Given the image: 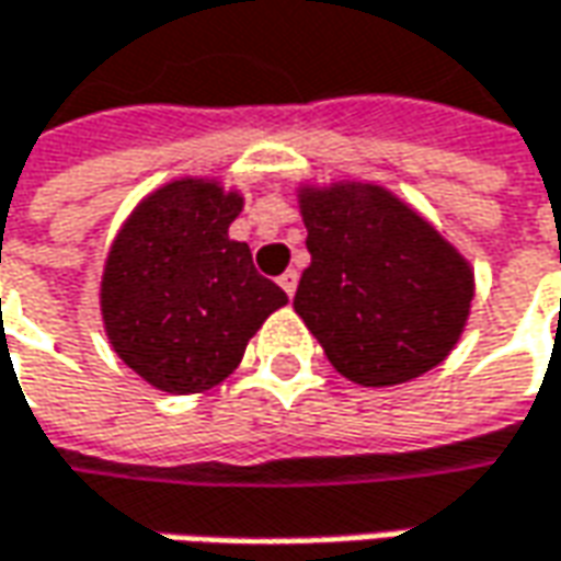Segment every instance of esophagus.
Here are the masks:
<instances>
[{"label":"esophagus","mask_w":561,"mask_h":561,"mask_svg":"<svg viewBox=\"0 0 561 561\" xmlns=\"http://www.w3.org/2000/svg\"><path fill=\"white\" fill-rule=\"evenodd\" d=\"M279 285L288 298H295V288H298V270H285V273L279 276Z\"/></svg>","instance_id":"esophagus-1"}]
</instances>
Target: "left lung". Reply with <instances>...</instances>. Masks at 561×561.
<instances>
[{"label": "left lung", "instance_id": "left-lung-1", "mask_svg": "<svg viewBox=\"0 0 561 561\" xmlns=\"http://www.w3.org/2000/svg\"><path fill=\"white\" fill-rule=\"evenodd\" d=\"M310 266L295 310L341 376L391 388L450 357L474 298L472 263L391 188L298 185Z\"/></svg>", "mask_w": 561, "mask_h": 561}]
</instances>
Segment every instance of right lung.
I'll return each mask as SVG.
<instances>
[{"label": "right lung", "instance_id": "1", "mask_svg": "<svg viewBox=\"0 0 561 561\" xmlns=\"http://www.w3.org/2000/svg\"><path fill=\"white\" fill-rule=\"evenodd\" d=\"M239 188L180 176L133 207L107 248L99 307L107 344L151 388L202 394L242 363L248 341L288 304L229 239Z\"/></svg>", "mask_w": 561, "mask_h": 561}]
</instances>
